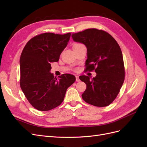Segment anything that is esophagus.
<instances>
[{"label":"esophagus","instance_id":"1","mask_svg":"<svg viewBox=\"0 0 147 147\" xmlns=\"http://www.w3.org/2000/svg\"><path fill=\"white\" fill-rule=\"evenodd\" d=\"M75 77H76V82H80L79 77L78 76H75Z\"/></svg>","mask_w":147,"mask_h":147}]
</instances>
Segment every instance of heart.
Instances as JSON below:
<instances>
[{
    "label": "heart",
    "mask_w": 147,
    "mask_h": 147,
    "mask_svg": "<svg viewBox=\"0 0 147 147\" xmlns=\"http://www.w3.org/2000/svg\"><path fill=\"white\" fill-rule=\"evenodd\" d=\"M80 45V44H78V43H77V44H75V45H74V46H75V45Z\"/></svg>",
    "instance_id": "obj_1"
}]
</instances>
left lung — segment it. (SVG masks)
<instances>
[{
	"instance_id": "obj_1",
	"label": "left lung",
	"mask_w": 147,
	"mask_h": 147,
	"mask_svg": "<svg viewBox=\"0 0 147 147\" xmlns=\"http://www.w3.org/2000/svg\"><path fill=\"white\" fill-rule=\"evenodd\" d=\"M74 42L87 48L86 70H94L96 76H80L86 84L82 96L88 104L106 107L115 99L125 77L122 52L115 39L105 31L88 29L72 34Z\"/></svg>"
}]
</instances>
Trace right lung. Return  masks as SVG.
Here are the masks:
<instances>
[{
    "label": "right lung",
    "mask_w": 147,
    "mask_h": 147,
    "mask_svg": "<svg viewBox=\"0 0 147 147\" xmlns=\"http://www.w3.org/2000/svg\"><path fill=\"white\" fill-rule=\"evenodd\" d=\"M70 33H43L26 43L21 55L20 86L29 103L40 111L56 108L63 102L67 88L75 81L65 74L57 79L50 72L51 63L57 62L67 45Z\"/></svg>",
    "instance_id": "obj_1"
}]
</instances>
